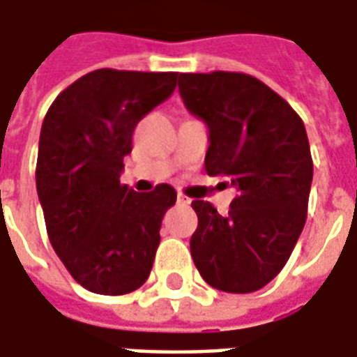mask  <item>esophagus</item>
<instances>
[{
	"instance_id": "esophagus-1",
	"label": "esophagus",
	"mask_w": 357,
	"mask_h": 357,
	"mask_svg": "<svg viewBox=\"0 0 357 357\" xmlns=\"http://www.w3.org/2000/svg\"><path fill=\"white\" fill-rule=\"evenodd\" d=\"M189 203H191V199H189V197L178 195V204H183V206H185V204H189Z\"/></svg>"
}]
</instances>
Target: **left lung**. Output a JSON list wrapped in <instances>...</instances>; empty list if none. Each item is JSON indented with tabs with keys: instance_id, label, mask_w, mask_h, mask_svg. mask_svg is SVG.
Returning <instances> with one entry per match:
<instances>
[{
	"instance_id": "obj_1",
	"label": "left lung",
	"mask_w": 357,
	"mask_h": 357,
	"mask_svg": "<svg viewBox=\"0 0 357 357\" xmlns=\"http://www.w3.org/2000/svg\"><path fill=\"white\" fill-rule=\"evenodd\" d=\"M187 109L208 126V176L238 195L228 214L193 201L191 257L204 282L230 294L263 288L290 259L307 218L313 160L301 118L263 81L236 71L179 73Z\"/></svg>"
}]
</instances>
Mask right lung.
I'll list each match as a JSON object with an SVG mask.
<instances>
[{"label":"right lung","mask_w":357,"mask_h":357,"mask_svg":"<svg viewBox=\"0 0 357 357\" xmlns=\"http://www.w3.org/2000/svg\"><path fill=\"white\" fill-rule=\"evenodd\" d=\"M178 73L96 69L52 102L42 123L36 189L52 248L83 288H141L176 203L168 183L135 193L119 183L137 123L176 89Z\"/></svg>","instance_id":"obj_1"}]
</instances>
